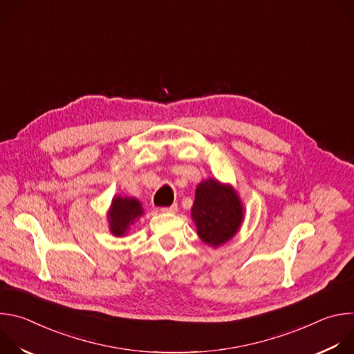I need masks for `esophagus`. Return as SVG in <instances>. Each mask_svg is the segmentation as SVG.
Listing matches in <instances>:
<instances>
[{"label":"esophagus","mask_w":354,"mask_h":354,"mask_svg":"<svg viewBox=\"0 0 354 354\" xmlns=\"http://www.w3.org/2000/svg\"><path fill=\"white\" fill-rule=\"evenodd\" d=\"M178 210V205L175 203V205H172V206H168V207H162L161 209V212H164V213H175Z\"/></svg>","instance_id":"esophagus-1"}]
</instances>
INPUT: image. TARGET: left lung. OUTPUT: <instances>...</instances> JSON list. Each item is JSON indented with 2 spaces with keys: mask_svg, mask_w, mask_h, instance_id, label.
I'll return each instance as SVG.
<instances>
[{
  "mask_svg": "<svg viewBox=\"0 0 354 354\" xmlns=\"http://www.w3.org/2000/svg\"><path fill=\"white\" fill-rule=\"evenodd\" d=\"M192 217L198 236L212 246H220L235 235L243 213L241 201L231 186L209 179L196 189Z\"/></svg>",
  "mask_w": 354,
  "mask_h": 354,
  "instance_id": "obj_1",
  "label": "left lung"
}]
</instances>
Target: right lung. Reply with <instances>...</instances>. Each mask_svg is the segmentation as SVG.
I'll list each match as a JSON object with an SVG mask.
<instances>
[{
	"label": "right lung",
	"instance_id": "right-lung-1",
	"mask_svg": "<svg viewBox=\"0 0 354 354\" xmlns=\"http://www.w3.org/2000/svg\"><path fill=\"white\" fill-rule=\"evenodd\" d=\"M142 214L140 201L130 197H115L109 212L111 231L116 236L124 235L127 228Z\"/></svg>",
	"mask_w": 354,
	"mask_h": 354
}]
</instances>
